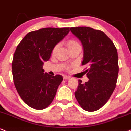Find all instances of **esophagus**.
<instances>
[{"instance_id": "obj_1", "label": "esophagus", "mask_w": 131, "mask_h": 131, "mask_svg": "<svg viewBox=\"0 0 131 131\" xmlns=\"http://www.w3.org/2000/svg\"><path fill=\"white\" fill-rule=\"evenodd\" d=\"M70 77H68V76H64V80H69V79H70Z\"/></svg>"}]
</instances>
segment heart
<instances>
[{"label":"heart","instance_id":"1","mask_svg":"<svg viewBox=\"0 0 131 131\" xmlns=\"http://www.w3.org/2000/svg\"><path fill=\"white\" fill-rule=\"evenodd\" d=\"M66 45H67V47H68L69 50H71L72 48H74L81 47L79 43H78V41L75 39H70L69 40H67V42H66ZM58 47H59V45H56L54 47L53 51H52V54H54L56 53L57 49L58 48Z\"/></svg>","mask_w":131,"mask_h":131}]
</instances>
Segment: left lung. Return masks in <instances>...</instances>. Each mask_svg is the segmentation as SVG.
I'll use <instances>...</instances> for the list:
<instances>
[{"label": "left lung", "instance_id": "1", "mask_svg": "<svg viewBox=\"0 0 131 131\" xmlns=\"http://www.w3.org/2000/svg\"><path fill=\"white\" fill-rule=\"evenodd\" d=\"M70 31L83 48L81 65H86L89 80H78L75 96L82 108L88 112L99 110L113 93L118 79L119 66L117 50L104 32L89 27H70Z\"/></svg>", "mask_w": 131, "mask_h": 131}]
</instances>
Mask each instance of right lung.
<instances>
[{"label":"right lung","mask_w":131,"mask_h":131,"mask_svg":"<svg viewBox=\"0 0 131 131\" xmlns=\"http://www.w3.org/2000/svg\"><path fill=\"white\" fill-rule=\"evenodd\" d=\"M69 31V27L40 29L27 34L17 46L12 64L14 84L23 101L32 108L42 110L53 102L63 77L44 73L43 66Z\"/></svg>","instance_id":"1"}]
</instances>
